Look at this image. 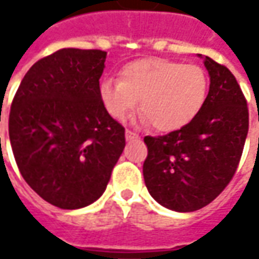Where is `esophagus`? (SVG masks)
I'll return each instance as SVG.
<instances>
[{
    "mask_svg": "<svg viewBox=\"0 0 259 259\" xmlns=\"http://www.w3.org/2000/svg\"><path fill=\"white\" fill-rule=\"evenodd\" d=\"M125 138H126L128 141H130V140H137V138H138V134H135L133 131L126 130V131H125Z\"/></svg>",
    "mask_w": 259,
    "mask_h": 259,
    "instance_id": "obj_1",
    "label": "esophagus"
}]
</instances>
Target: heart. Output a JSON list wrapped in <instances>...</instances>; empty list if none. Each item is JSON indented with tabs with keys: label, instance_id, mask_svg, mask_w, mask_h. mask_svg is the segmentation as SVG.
I'll return each mask as SVG.
<instances>
[{
	"label": "heart",
	"instance_id": "b5f03b06",
	"mask_svg": "<svg viewBox=\"0 0 259 259\" xmlns=\"http://www.w3.org/2000/svg\"><path fill=\"white\" fill-rule=\"evenodd\" d=\"M207 86V75L200 66L147 57L125 65L119 80H102L99 98L106 112L118 121L131 114L140 99L141 119L157 131L171 133L200 112Z\"/></svg>",
	"mask_w": 259,
	"mask_h": 259
}]
</instances>
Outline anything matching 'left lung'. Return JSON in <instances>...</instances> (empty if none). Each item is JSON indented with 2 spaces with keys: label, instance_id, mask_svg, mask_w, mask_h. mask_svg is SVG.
<instances>
[{
  "label": "left lung",
  "instance_id": "1",
  "mask_svg": "<svg viewBox=\"0 0 259 259\" xmlns=\"http://www.w3.org/2000/svg\"><path fill=\"white\" fill-rule=\"evenodd\" d=\"M203 59L210 86L200 112L177 131L144 138L145 186L155 202L176 212L199 210L224 192L248 134L246 99L235 76L210 57Z\"/></svg>",
  "mask_w": 259,
  "mask_h": 259
}]
</instances>
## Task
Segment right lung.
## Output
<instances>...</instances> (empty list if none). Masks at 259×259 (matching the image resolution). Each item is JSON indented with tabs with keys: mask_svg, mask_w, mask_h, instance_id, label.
Here are the masks:
<instances>
[{
	"mask_svg": "<svg viewBox=\"0 0 259 259\" xmlns=\"http://www.w3.org/2000/svg\"><path fill=\"white\" fill-rule=\"evenodd\" d=\"M105 59L102 50H57L30 67L11 104L8 133L18 170L60 209L98 200L124 151V126L99 98Z\"/></svg>",
	"mask_w": 259,
	"mask_h": 259,
	"instance_id": "obj_1",
	"label": "right lung"
}]
</instances>
